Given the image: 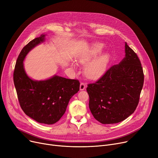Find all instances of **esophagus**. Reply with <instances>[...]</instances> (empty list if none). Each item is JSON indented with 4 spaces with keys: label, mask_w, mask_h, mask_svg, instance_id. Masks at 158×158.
<instances>
[{
    "label": "esophagus",
    "mask_w": 158,
    "mask_h": 158,
    "mask_svg": "<svg viewBox=\"0 0 158 158\" xmlns=\"http://www.w3.org/2000/svg\"><path fill=\"white\" fill-rule=\"evenodd\" d=\"M79 88H80V90H83L86 88V85L83 83H81Z\"/></svg>",
    "instance_id": "esophagus-1"
}]
</instances>
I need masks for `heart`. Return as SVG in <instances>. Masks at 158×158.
Instances as JSON below:
<instances>
[{"instance_id": "1", "label": "heart", "mask_w": 158, "mask_h": 158, "mask_svg": "<svg viewBox=\"0 0 158 158\" xmlns=\"http://www.w3.org/2000/svg\"><path fill=\"white\" fill-rule=\"evenodd\" d=\"M104 45L101 43L92 44L90 48L82 53L78 58L79 63L85 67L84 73L86 77L90 79H98L106 72L110 60L109 53H102ZM73 68L75 64H72Z\"/></svg>"}]
</instances>
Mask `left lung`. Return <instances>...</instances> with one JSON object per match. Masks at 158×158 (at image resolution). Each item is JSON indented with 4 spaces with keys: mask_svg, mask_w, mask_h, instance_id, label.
<instances>
[{
    "mask_svg": "<svg viewBox=\"0 0 158 158\" xmlns=\"http://www.w3.org/2000/svg\"><path fill=\"white\" fill-rule=\"evenodd\" d=\"M125 56L95 83L88 84L89 108L102 124H114L127 119L138 105L144 74L137 54L125 43Z\"/></svg>",
    "mask_w": 158,
    "mask_h": 158,
    "instance_id": "1",
    "label": "left lung"
}]
</instances>
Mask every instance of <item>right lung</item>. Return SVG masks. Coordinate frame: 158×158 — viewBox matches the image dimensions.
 I'll use <instances>...</instances> for the list:
<instances>
[{"mask_svg":"<svg viewBox=\"0 0 158 158\" xmlns=\"http://www.w3.org/2000/svg\"><path fill=\"white\" fill-rule=\"evenodd\" d=\"M44 40L45 35L41 34L23 48L17 60L13 82L24 112L39 123L52 125L64 115L70 99L79 90L80 83L56 75L43 81L33 80L27 75L23 64L26 56Z\"/></svg>","mask_w":158,"mask_h":158,"instance_id":"obj_1","label":"right lung"}]
</instances>
